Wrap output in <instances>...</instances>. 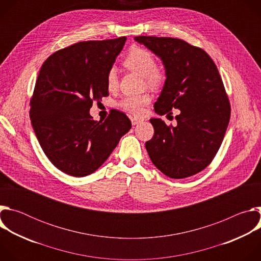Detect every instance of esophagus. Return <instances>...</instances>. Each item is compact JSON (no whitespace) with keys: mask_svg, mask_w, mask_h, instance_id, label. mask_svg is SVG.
I'll use <instances>...</instances> for the list:
<instances>
[{"mask_svg":"<svg viewBox=\"0 0 261 261\" xmlns=\"http://www.w3.org/2000/svg\"><path fill=\"white\" fill-rule=\"evenodd\" d=\"M141 122V120L140 119H137V118H131V123H132V125L134 126V125H137V124H139Z\"/></svg>","mask_w":261,"mask_h":261,"instance_id":"esophagus-1","label":"esophagus"}]
</instances>
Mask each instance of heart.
Masks as SVG:
<instances>
[{
  "label": "heart",
  "instance_id": "1",
  "mask_svg": "<svg viewBox=\"0 0 261 261\" xmlns=\"http://www.w3.org/2000/svg\"><path fill=\"white\" fill-rule=\"evenodd\" d=\"M124 66L137 73L144 79L146 85L151 88H160L166 80V73L156 67V59L154 55L145 48L133 47L124 59ZM106 84L109 90H115L118 86V75L115 67H111L106 74ZM151 102L148 94L126 96L120 102L121 108L129 114L139 116L142 114L143 107Z\"/></svg>",
  "mask_w": 261,
  "mask_h": 261
}]
</instances>
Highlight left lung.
Instances as JSON below:
<instances>
[{
	"label": "left lung",
	"mask_w": 261,
	"mask_h": 261,
	"mask_svg": "<svg viewBox=\"0 0 261 261\" xmlns=\"http://www.w3.org/2000/svg\"><path fill=\"white\" fill-rule=\"evenodd\" d=\"M134 40L159 57L165 68L156 114L179 111L175 127L161 119L150 120L154 136L145 142L147 154L171 178L194 175L215 158L230 119V103L217 66L203 49L180 39L138 36Z\"/></svg>",
	"instance_id": "8db88e82"
}]
</instances>
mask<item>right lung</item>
I'll list each match as a JSON object with an SVG mask.
<instances>
[{
	"mask_svg": "<svg viewBox=\"0 0 261 261\" xmlns=\"http://www.w3.org/2000/svg\"><path fill=\"white\" fill-rule=\"evenodd\" d=\"M126 40L75 43L48 57L39 71L30 102L32 126L49 161L69 175L96 171L131 129L122 111L111 109L99 122L90 115L93 101L108 96L106 74Z\"/></svg>",
	"mask_w": 261,
	"mask_h": 261,
	"instance_id": "obj_1",
	"label": "right lung"
}]
</instances>
